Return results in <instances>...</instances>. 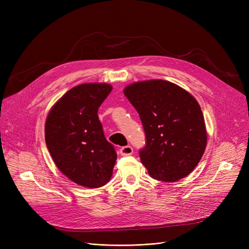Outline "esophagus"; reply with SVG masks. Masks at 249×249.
Wrapping results in <instances>:
<instances>
[{
    "instance_id": "34e87169",
    "label": "esophagus",
    "mask_w": 249,
    "mask_h": 249,
    "mask_svg": "<svg viewBox=\"0 0 249 249\" xmlns=\"http://www.w3.org/2000/svg\"><path fill=\"white\" fill-rule=\"evenodd\" d=\"M119 152L122 156H130L134 153V150L131 145H125V146H123L122 148H120Z\"/></svg>"
}]
</instances>
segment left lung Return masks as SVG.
<instances>
[{
    "label": "left lung",
    "instance_id": "1",
    "mask_svg": "<svg viewBox=\"0 0 249 249\" xmlns=\"http://www.w3.org/2000/svg\"><path fill=\"white\" fill-rule=\"evenodd\" d=\"M145 133L139 150L149 176L177 182L198 164L207 145L205 119L196 100L168 81L137 82L124 90Z\"/></svg>",
    "mask_w": 249,
    "mask_h": 249
}]
</instances>
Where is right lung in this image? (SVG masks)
Listing matches in <instances>:
<instances>
[{
    "instance_id": "right-lung-1",
    "label": "right lung",
    "mask_w": 249,
    "mask_h": 249,
    "mask_svg": "<svg viewBox=\"0 0 249 249\" xmlns=\"http://www.w3.org/2000/svg\"><path fill=\"white\" fill-rule=\"evenodd\" d=\"M105 83H88L69 90L52 108L46 122V143L59 170L88 188L106 185L116 152L106 139L97 110L111 92Z\"/></svg>"
}]
</instances>
